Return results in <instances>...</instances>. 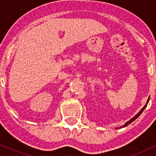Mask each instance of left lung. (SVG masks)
<instances>
[{"mask_svg":"<svg viewBox=\"0 0 156 156\" xmlns=\"http://www.w3.org/2000/svg\"><path fill=\"white\" fill-rule=\"evenodd\" d=\"M148 101H149V99L148 100V101H147V104H146V105H145V106H144V108H142V109H141V110H140V112H138V114H136L135 116H134V117H133V118H132V119H131V120H130V121H127V122H126V123H125V124L123 126H122L123 128V127H125V126H128V125H129V124H130V123H132V122H133V121L134 120H136V119H137V118H138V117L140 116V114H141V113L143 112V111H144V110L145 109V108H146V107L147 104H148ZM120 128H121V127H120Z\"/></svg>","mask_w":156,"mask_h":156,"instance_id":"obj_1","label":"left lung"}]
</instances>
